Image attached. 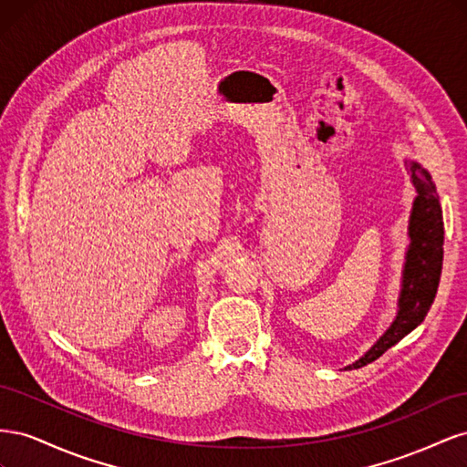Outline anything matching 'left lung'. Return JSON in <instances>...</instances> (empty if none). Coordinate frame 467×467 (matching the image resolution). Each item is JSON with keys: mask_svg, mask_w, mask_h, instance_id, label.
<instances>
[{"mask_svg": "<svg viewBox=\"0 0 467 467\" xmlns=\"http://www.w3.org/2000/svg\"><path fill=\"white\" fill-rule=\"evenodd\" d=\"M405 167L411 173L415 187V201L409 216V245L405 251V263L401 273V290L398 300V314L386 333L345 370L362 368V366L379 358L388 348L398 345L405 335L427 317L434 302L442 273L444 257V222L441 199L431 173L415 160H405Z\"/></svg>", "mask_w": 467, "mask_h": 467, "instance_id": "1", "label": "left lung"}]
</instances>
